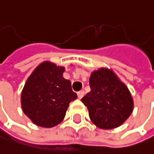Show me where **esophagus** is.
<instances>
[{"label": "esophagus", "mask_w": 154, "mask_h": 154, "mask_svg": "<svg viewBox=\"0 0 154 154\" xmlns=\"http://www.w3.org/2000/svg\"><path fill=\"white\" fill-rule=\"evenodd\" d=\"M84 94H85V92H84L83 91H80L78 92V97H79V99H82V98L84 97Z\"/></svg>", "instance_id": "1"}]
</instances>
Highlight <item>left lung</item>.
Here are the masks:
<instances>
[{
    "instance_id": "1",
    "label": "left lung",
    "mask_w": 154,
    "mask_h": 154,
    "mask_svg": "<svg viewBox=\"0 0 154 154\" xmlns=\"http://www.w3.org/2000/svg\"><path fill=\"white\" fill-rule=\"evenodd\" d=\"M91 91L82 99L93 124L103 129H112L125 122L133 111L128 88L111 70L94 71L90 79Z\"/></svg>"
}]
</instances>
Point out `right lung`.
<instances>
[{
  "mask_svg": "<svg viewBox=\"0 0 154 154\" xmlns=\"http://www.w3.org/2000/svg\"><path fill=\"white\" fill-rule=\"evenodd\" d=\"M63 67L44 62L27 79L21 95L25 115L38 127L61 123L72 100L78 98L71 82L63 79Z\"/></svg>",
  "mask_w": 154,
  "mask_h": 154,
  "instance_id": "1",
  "label": "right lung"
}]
</instances>
